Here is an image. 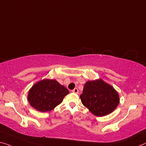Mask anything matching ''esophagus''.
Returning a JSON list of instances; mask_svg holds the SVG:
<instances>
[{"mask_svg":"<svg viewBox=\"0 0 146 146\" xmlns=\"http://www.w3.org/2000/svg\"><path fill=\"white\" fill-rule=\"evenodd\" d=\"M72 92H73V93H75V94H78V88H74V89L72 90Z\"/></svg>","mask_w":146,"mask_h":146,"instance_id":"esophagus-1","label":"esophagus"}]
</instances>
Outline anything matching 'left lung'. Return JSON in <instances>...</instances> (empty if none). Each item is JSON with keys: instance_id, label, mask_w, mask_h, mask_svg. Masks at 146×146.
Here are the masks:
<instances>
[{"instance_id": "1", "label": "left lung", "mask_w": 146, "mask_h": 146, "mask_svg": "<svg viewBox=\"0 0 146 146\" xmlns=\"http://www.w3.org/2000/svg\"><path fill=\"white\" fill-rule=\"evenodd\" d=\"M80 98L83 105L97 116L110 114L119 102L117 92L101 79L86 83Z\"/></svg>"}]
</instances>
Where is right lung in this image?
I'll use <instances>...</instances> for the list:
<instances>
[{"label":"right lung","mask_w":146,"mask_h":146,"mask_svg":"<svg viewBox=\"0 0 146 146\" xmlns=\"http://www.w3.org/2000/svg\"><path fill=\"white\" fill-rule=\"evenodd\" d=\"M69 94L68 90L56 80L44 79L30 90L28 99L32 107L40 112L52 110Z\"/></svg>","instance_id":"right-lung-1"}]
</instances>
